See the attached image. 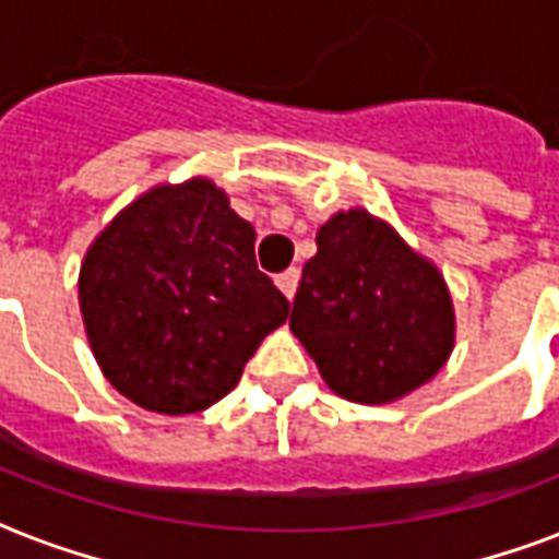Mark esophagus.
<instances>
[{
    "label": "esophagus",
    "mask_w": 559,
    "mask_h": 559,
    "mask_svg": "<svg viewBox=\"0 0 559 559\" xmlns=\"http://www.w3.org/2000/svg\"><path fill=\"white\" fill-rule=\"evenodd\" d=\"M275 284H278V289L287 298L296 296V287H298V270H296V266H293V270H287V272H281L278 278H275Z\"/></svg>",
    "instance_id": "esophagus-1"
}]
</instances>
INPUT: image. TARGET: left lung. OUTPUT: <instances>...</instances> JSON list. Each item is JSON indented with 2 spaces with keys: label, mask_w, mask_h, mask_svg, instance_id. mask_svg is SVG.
I'll return each instance as SVG.
<instances>
[{
  "label": "left lung",
  "mask_w": 559,
  "mask_h": 559,
  "mask_svg": "<svg viewBox=\"0 0 559 559\" xmlns=\"http://www.w3.org/2000/svg\"><path fill=\"white\" fill-rule=\"evenodd\" d=\"M289 331L340 399L390 404L449 364L457 317L437 263L386 219L348 207L317 231Z\"/></svg>",
  "instance_id": "1"
}]
</instances>
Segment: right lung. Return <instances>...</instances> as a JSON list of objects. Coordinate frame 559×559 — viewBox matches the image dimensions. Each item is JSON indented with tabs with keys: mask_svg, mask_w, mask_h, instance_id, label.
I'll return each mask as SVG.
<instances>
[{
	"mask_svg": "<svg viewBox=\"0 0 559 559\" xmlns=\"http://www.w3.org/2000/svg\"><path fill=\"white\" fill-rule=\"evenodd\" d=\"M87 343L143 411L202 413L237 386L289 301L254 261V228L211 178L155 185L110 219L79 272Z\"/></svg>",
	"mask_w": 559,
	"mask_h": 559,
	"instance_id": "obj_1",
	"label": "right lung"
}]
</instances>
